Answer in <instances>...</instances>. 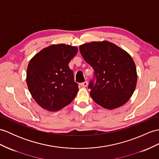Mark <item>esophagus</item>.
<instances>
[{
	"label": "esophagus",
	"instance_id": "1",
	"mask_svg": "<svg viewBox=\"0 0 159 159\" xmlns=\"http://www.w3.org/2000/svg\"><path fill=\"white\" fill-rule=\"evenodd\" d=\"M87 84H88V83L87 82V81H84V82H83V83H80V86H81V87H87Z\"/></svg>",
	"mask_w": 159,
	"mask_h": 159
}]
</instances>
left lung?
Listing matches in <instances>:
<instances>
[{
  "mask_svg": "<svg viewBox=\"0 0 159 159\" xmlns=\"http://www.w3.org/2000/svg\"><path fill=\"white\" fill-rule=\"evenodd\" d=\"M79 49L94 71L88 85L94 102L109 110L125 104L137 83L135 64L130 55L108 41L84 44Z\"/></svg>",
  "mask_w": 159,
  "mask_h": 159,
  "instance_id": "obj_1",
  "label": "left lung"
}]
</instances>
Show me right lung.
<instances>
[{"mask_svg":"<svg viewBox=\"0 0 159 159\" xmlns=\"http://www.w3.org/2000/svg\"><path fill=\"white\" fill-rule=\"evenodd\" d=\"M78 51L65 44L45 48L30 61L27 84L33 99L43 108L55 112L68 105L79 91L68 64Z\"/></svg>","mask_w":159,"mask_h":159,"instance_id":"obj_1","label":"right lung"}]
</instances>
